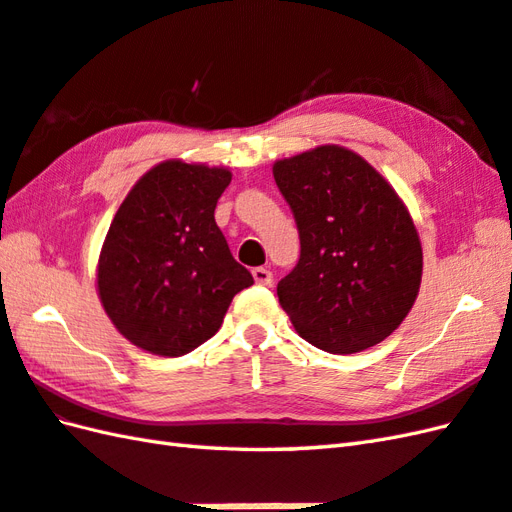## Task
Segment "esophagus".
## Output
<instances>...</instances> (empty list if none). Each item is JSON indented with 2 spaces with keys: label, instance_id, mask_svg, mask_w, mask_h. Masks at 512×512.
<instances>
[{
  "label": "esophagus",
  "instance_id": "obj_1",
  "mask_svg": "<svg viewBox=\"0 0 512 512\" xmlns=\"http://www.w3.org/2000/svg\"><path fill=\"white\" fill-rule=\"evenodd\" d=\"M252 276L256 280V285H260V287H267V285H271V280H274V274H271L267 267H256L252 271Z\"/></svg>",
  "mask_w": 512,
  "mask_h": 512
}]
</instances>
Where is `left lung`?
I'll return each instance as SVG.
<instances>
[{
  "label": "left lung",
  "instance_id": "8db88e82",
  "mask_svg": "<svg viewBox=\"0 0 512 512\" xmlns=\"http://www.w3.org/2000/svg\"><path fill=\"white\" fill-rule=\"evenodd\" d=\"M274 179L300 234L298 265L278 282L295 331L333 355L383 342L410 313L423 276L405 203L337 144L276 162Z\"/></svg>",
  "mask_w": 512,
  "mask_h": 512
}]
</instances>
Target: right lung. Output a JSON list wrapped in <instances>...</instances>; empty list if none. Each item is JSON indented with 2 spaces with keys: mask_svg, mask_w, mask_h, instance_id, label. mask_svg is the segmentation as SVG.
<instances>
[{
  "mask_svg": "<svg viewBox=\"0 0 512 512\" xmlns=\"http://www.w3.org/2000/svg\"><path fill=\"white\" fill-rule=\"evenodd\" d=\"M227 168L168 160L131 188L98 260V295L113 326L142 350L179 357L219 331L232 298L254 285L214 208Z\"/></svg>",
  "mask_w": 512,
  "mask_h": 512,
  "instance_id": "obj_1",
  "label": "right lung"
}]
</instances>
